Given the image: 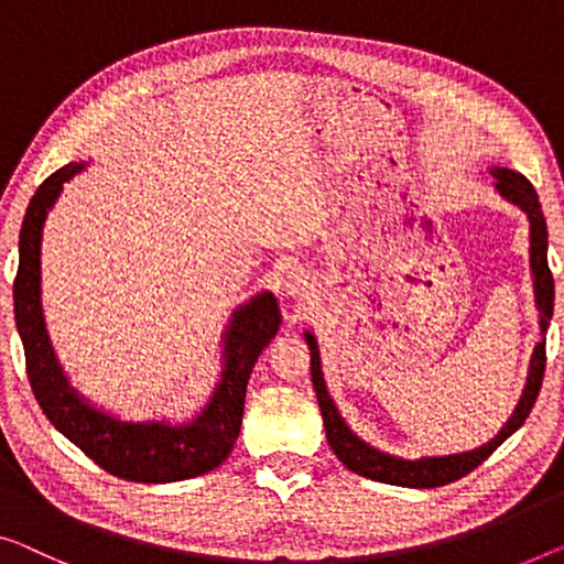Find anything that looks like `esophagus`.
Segmentation results:
<instances>
[{"mask_svg": "<svg viewBox=\"0 0 564 564\" xmlns=\"http://www.w3.org/2000/svg\"><path fill=\"white\" fill-rule=\"evenodd\" d=\"M308 283V275L306 271H301V268H291V271H285L283 275V289L289 296H299V293H304Z\"/></svg>", "mask_w": 564, "mask_h": 564, "instance_id": "obj_1", "label": "esophagus"}]
</instances>
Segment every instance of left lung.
<instances>
[{"instance_id":"1","label":"left lung","mask_w":564,"mask_h":564,"mask_svg":"<svg viewBox=\"0 0 564 564\" xmlns=\"http://www.w3.org/2000/svg\"><path fill=\"white\" fill-rule=\"evenodd\" d=\"M489 174L494 176V187L499 195L517 205L529 220V265H532V279H534V304L540 308V332L542 339L534 347L532 362H529V377L522 392V400L514 408V413L503 423L501 431L494 435L489 443L478 445L474 451L464 453H451V456H423V458H400L390 456V453L377 451L372 445L365 443L351 427L344 423V417L336 410L329 390H326L324 372H322V355H318L316 336L306 332V344L311 349V382H314L318 408H322L324 427H326V441H329L332 451L344 466L355 474L372 478V481L392 484V486H408V489H435V486H445L451 481H458L460 476H466L476 466H481L486 458L491 456L499 445L509 438L511 433H517L524 425V420L532 413L536 394L542 388L544 377V344H547V329L554 308V281L547 263V223H544L540 197L532 187V182L524 174L507 166H491Z\"/></svg>"}]
</instances>
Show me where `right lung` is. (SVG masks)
Returning <instances> with one entry per match:
<instances>
[{"label": "right lung", "instance_id": "1", "mask_svg": "<svg viewBox=\"0 0 564 564\" xmlns=\"http://www.w3.org/2000/svg\"><path fill=\"white\" fill-rule=\"evenodd\" d=\"M86 164H67L50 174L30 199L20 230V268L14 279V322L24 347L28 377L47 415L67 441L111 476L139 484H170L207 474L230 456L238 441L250 372L260 351L281 326L279 301L271 291L258 293L232 311L223 336V372L213 398L187 423H131L90 405L70 388L57 362L40 304L42 225L61 197L63 184Z\"/></svg>", "mask_w": 564, "mask_h": 564}]
</instances>
